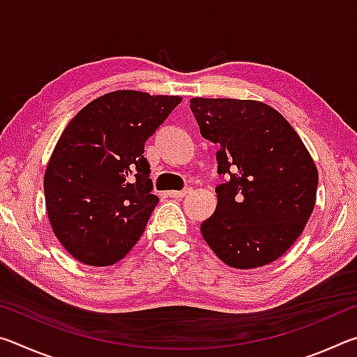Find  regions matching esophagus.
<instances>
[{
	"label": "esophagus",
	"mask_w": 357,
	"mask_h": 357,
	"mask_svg": "<svg viewBox=\"0 0 357 357\" xmlns=\"http://www.w3.org/2000/svg\"><path fill=\"white\" fill-rule=\"evenodd\" d=\"M187 193H190V189H184V190H170L167 193L168 197H172V198H183V197H185Z\"/></svg>",
	"instance_id": "1"
}]
</instances>
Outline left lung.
<instances>
[{
  "mask_svg": "<svg viewBox=\"0 0 357 357\" xmlns=\"http://www.w3.org/2000/svg\"><path fill=\"white\" fill-rule=\"evenodd\" d=\"M206 140L220 144L217 208L202 223L215 257L253 269L280 258L304 231L315 208L318 170L291 124L268 104L241 99H190Z\"/></svg>",
  "mask_w": 357,
  "mask_h": 357,
  "instance_id": "1",
  "label": "left lung"
}]
</instances>
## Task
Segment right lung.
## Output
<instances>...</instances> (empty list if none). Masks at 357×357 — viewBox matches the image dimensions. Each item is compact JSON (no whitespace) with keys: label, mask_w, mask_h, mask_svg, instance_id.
Wrapping results in <instances>:
<instances>
[{"label":"right lung","mask_w":357,"mask_h":357,"mask_svg":"<svg viewBox=\"0 0 357 357\" xmlns=\"http://www.w3.org/2000/svg\"><path fill=\"white\" fill-rule=\"evenodd\" d=\"M181 100L119 89L83 107L59 137L45 168V208L80 263L112 266L142 238L159 203L144 143Z\"/></svg>","instance_id":"1"}]
</instances>
